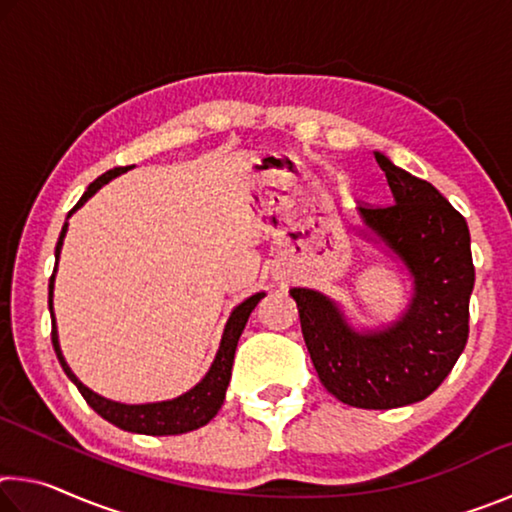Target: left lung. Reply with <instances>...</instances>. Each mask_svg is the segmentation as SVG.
Listing matches in <instances>:
<instances>
[{
  "mask_svg": "<svg viewBox=\"0 0 512 512\" xmlns=\"http://www.w3.org/2000/svg\"><path fill=\"white\" fill-rule=\"evenodd\" d=\"M391 205L357 207L359 235L384 244L413 282L393 323L357 329L334 298L293 287L302 336L320 384L357 409H397L429 397L452 372L470 332V228L427 180L372 151Z\"/></svg>",
  "mask_w": 512,
  "mask_h": 512,
  "instance_id": "8db88e82",
  "label": "left lung"
}]
</instances>
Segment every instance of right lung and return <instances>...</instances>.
Wrapping results in <instances>:
<instances>
[{
	"instance_id": "right-lung-1",
	"label": "right lung",
	"mask_w": 512,
	"mask_h": 512,
	"mask_svg": "<svg viewBox=\"0 0 512 512\" xmlns=\"http://www.w3.org/2000/svg\"><path fill=\"white\" fill-rule=\"evenodd\" d=\"M128 169L133 167H117L110 169L99 176L94 183L88 187V192L81 196V201L76 203L72 212L67 214V219L72 216L81 205H85L90 198L99 192L103 185H108L112 178L121 176ZM67 221L60 230L58 244H56V266H54V275L49 280V311H51V343H54L56 357L63 366L65 375L74 381V386L79 388L81 395L85 397L94 411H97L103 420H108L115 427L131 431V433H144V436H178V433H187L194 431L203 424L210 422L216 413H219L221 404L225 400V391H228L230 384V375H232V363H235V352H237V343L239 336L244 332V327L248 323L250 311L257 307V302L262 300L266 293H255V296L246 298L244 302L232 309V314L228 318V323L223 327V336L219 343V350H216V357L212 361L210 370L205 372V377L198 381L194 388H189L187 393L173 397V400H162V402H146V404H124V402H115L108 400L99 393L90 391L83 381L74 375L72 368L67 366V361L63 357V350H60L58 343V327H56V316H54V282H56V268H58V259H60V250H63V241L67 235Z\"/></svg>"
}]
</instances>
